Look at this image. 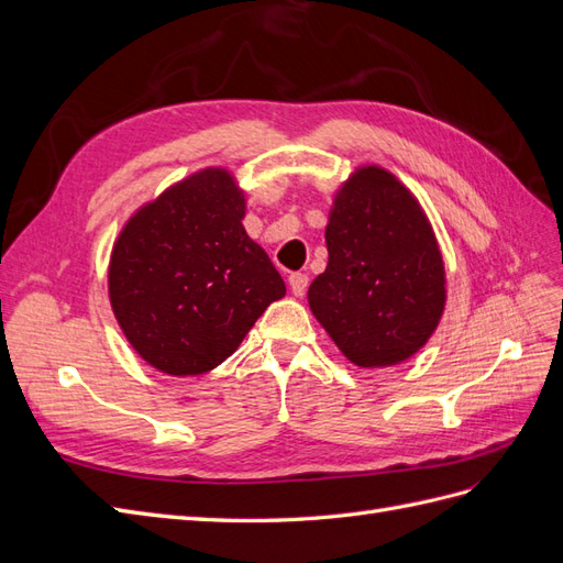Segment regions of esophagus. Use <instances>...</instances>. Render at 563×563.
<instances>
[{"label": "esophagus", "instance_id": "obj_1", "mask_svg": "<svg viewBox=\"0 0 563 563\" xmlns=\"http://www.w3.org/2000/svg\"><path fill=\"white\" fill-rule=\"evenodd\" d=\"M308 284H310V277L302 275V272H296V275L288 277V286H291L294 296H302L305 291H308Z\"/></svg>", "mask_w": 563, "mask_h": 563}]
</instances>
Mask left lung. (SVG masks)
<instances>
[{"instance_id": "1", "label": "left lung", "mask_w": 563, "mask_h": 563, "mask_svg": "<svg viewBox=\"0 0 563 563\" xmlns=\"http://www.w3.org/2000/svg\"><path fill=\"white\" fill-rule=\"evenodd\" d=\"M327 249L308 300L352 364L391 366L428 343L444 312V263L428 218L395 176L366 166L343 185Z\"/></svg>"}]
</instances>
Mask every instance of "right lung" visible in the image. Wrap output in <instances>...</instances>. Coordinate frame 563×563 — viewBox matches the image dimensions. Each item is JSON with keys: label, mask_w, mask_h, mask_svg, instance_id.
<instances>
[{"label": "right lung", "mask_w": 563, "mask_h": 563, "mask_svg": "<svg viewBox=\"0 0 563 563\" xmlns=\"http://www.w3.org/2000/svg\"><path fill=\"white\" fill-rule=\"evenodd\" d=\"M244 197L207 168L135 213L110 261V300L133 350L172 376H199L240 347L286 294L242 225Z\"/></svg>", "instance_id": "1"}]
</instances>
